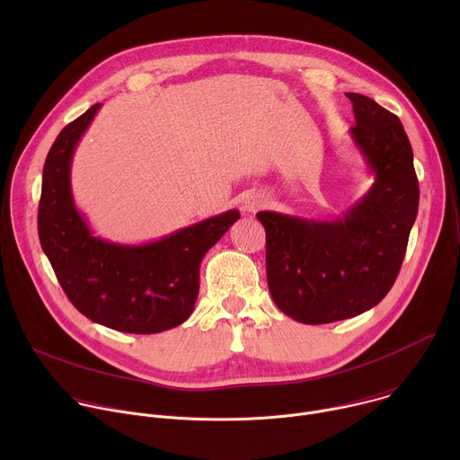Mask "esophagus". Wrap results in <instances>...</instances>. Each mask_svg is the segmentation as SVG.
Listing matches in <instances>:
<instances>
[{
	"label": "esophagus",
	"instance_id": "1",
	"mask_svg": "<svg viewBox=\"0 0 460 460\" xmlns=\"http://www.w3.org/2000/svg\"><path fill=\"white\" fill-rule=\"evenodd\" d=\"M261 206H264V200L260 199V194H247L245 199H243V202H242V211L243 213H256L258 209H261Z\"/></svg>",
	"mask_w": 460,
	"mask_h": 460
}]
</instances>
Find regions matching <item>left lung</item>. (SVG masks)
Wrapping results in <instances>:
<instances>
[{"label": "left lung", "mask_w": 460, "mask_h": 460, "mask_svg": "<svg viewBox=\"0 0 460 460\" xmlns=\"http://www.w3.org/2000/svg\"><path fill=\"white\" fill-rule=\"evenodd\" d=\"M353 102L349 137L375 176L341 218L260 211L268 286L280 311L302 323H330L376 305L395 284L419 211L413 151L401 119L375 100Z\"/></svg>", "instance_id": "obj_1"}]
</instances>
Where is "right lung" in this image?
<instances>
[{
    "instance_id": "add662e5",
    "label": "right lung",
    "mask_w": 460,
    "mask_h": 460,
    "mask_svg": "<svg viewBox=\"0 0 460 460\" xmlns=\"http://www.w3.org/2000/svg\"><path fill=\"white\" fill-rule=\"evenodd\" d=\"M102 103L63 127L41 180L38 234L73 305L96 323L137 335L183 323L199 298L200 261L240 218L236 209L140 245L94 236L71 189L75 149Z\"/></svg>"
}]
</instances>
